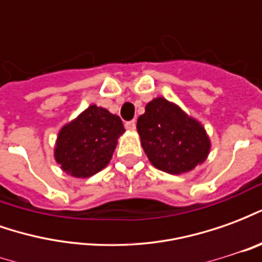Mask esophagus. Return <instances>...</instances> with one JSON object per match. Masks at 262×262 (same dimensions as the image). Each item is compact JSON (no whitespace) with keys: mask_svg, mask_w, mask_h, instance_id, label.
<instances>
[{"mask_svg":"<svg viewBox=\"0 0 262 262\" xmlns=\"http://www.w3.org/2000/svg\"><path fill=\"white\" fill-rule=\"evenodd\" d=\"M125 127L127 130H135L136 129V122L135 120H129V122H126Z\"/></svg>","mask_w":262,"mask_h":262,"instance_id":"34e87169","label":"esophagus"}]
</instances>
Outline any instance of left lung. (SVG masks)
<instances>
[{"instance_id": "1", "label": "left lung", "mask_w": 262, "mask_h": 262, "mask_svg": "<svg viewBox=\"0 0 262 262\" xmlns=\"http://www.w3.org/2000/svg\"><path fill=\"white\" fill-rule=\"evenodd\" d=\"M137 132L150 163L168 174L193 170L208 157L210 143L203 126L164 98L146 105Z\"/></svg>"}]
</instances>
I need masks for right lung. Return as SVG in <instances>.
I'll return each mask as SVG.
<instances>
[{
    "label": "right lung",
    "instance_id": "obj_1",
    "mask_svg": "<svg viewBox=\"0 0 262 262\" xmlns=\"http://www.w3.org/2000/svg\"><path fill=\"white\" fill-rule=\"evenodd\" d=\"M123 132L119 116L91 105L60 130L54 148L56 161L73 177L94 176L108 165Z\"/></svg>",
    "mask_w": 262,
    "mask_h": 262
}]
</instances>
